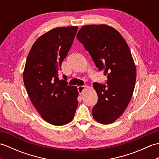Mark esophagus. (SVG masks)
Here are the masks:
<instances>
[{"instance_id":"34e87169","label":"esophagus","mask_w":159,"mask_h":159,"mask_svg":"<svg viewBox=\"0 0 159 159\" xmlns=\"http://www.w3.org/2000/svg\"><path fill=\"white\" fill-rule=\"evenodd\" d=\"M85 87H86V86H79L78 87V91H79V93L80 95L83 93V90L85 89Z\"/></svg>"}]
</instances>
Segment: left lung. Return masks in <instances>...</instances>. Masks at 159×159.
<instances>
[{
    "mask_svg": "<svg viewBox=\"0 0 159 159\" xmlns=\"http://www.w3.org/2000/svg\"><path fill=\"white\" fill-rule=\"evenodd\" d=\"M76 38L108 79V85L93 83L98 97L92 109L93 119L112 124L126 110L135 85L136 66L129 47L116 29L104 24L82 26Z\"/></svg>",
    "mask_w": 159,
    "mask_h": 159,
    "instance_id": "obj_1",
    "label": "left lung"
}]
</instances>
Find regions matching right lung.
<instances>
[{
  "instance_id": "right-lung-1",
  "label": "right lung",
  "mask_w": 159,
  "mask_h": 159,
  "mask_svg": "<svg viewBox=\"0 0 159 159\" xmlns=\"http://www.w3.org/2000/svg\"><path fill=\"white\" fill-rule=\"evenodd\" d=\"M78 26L57 27L33 43L26 59L23 80L30 100L47 122L63 126L73 120L78 106L77 87L59 79L63 59L72 46Z\"/></svg>"
}]
</instances>
